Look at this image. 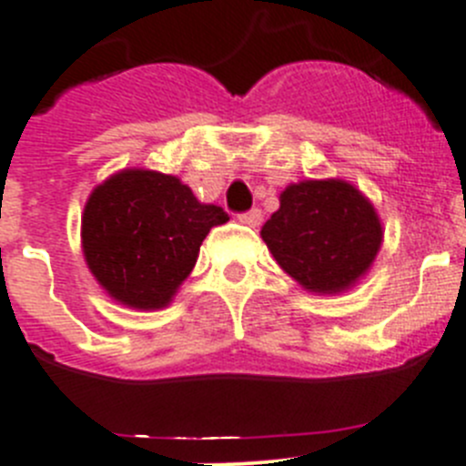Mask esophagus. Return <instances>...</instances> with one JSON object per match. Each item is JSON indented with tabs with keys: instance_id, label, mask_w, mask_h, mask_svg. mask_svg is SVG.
<instances>
[{
	"instance_id": "esophagus-1",
	"label": "esophagus",
	"mask_w": 466,
	"mask_h": 466,
	"mask_svg": "<svg viewBox=\"0 0 466 466\" xmlns=\"http://www.w3.org/2000/svg\"><path fill=\"white\" fill-rule=\"evenodd\" d=\"M238 223L248 225V228H258V225L262 223V211H259V208H250V211L238 216Z\"/></svg>"
}]
</instances>
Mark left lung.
<instances>
[{"label":"left lung","instance_id":"1","mask_svg":"<svg viewBox=\"0 0 466 466\" xmlns=\"http://www.w3.org/2000/svg\"><path fill=\"white\" fill-rule=\"evenodd\" d=\"M259 234L280 269L313 295L350 290L383 243L374 204L341 178L290 183Z\"/></svg>","mask_w":466,"mask_h":466}]
</instances>
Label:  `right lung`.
Segmentation results:
<instances>
[{
    "label": "right lung",
    "instance_id": "right-lung-1",
    "mask_svg": "<svg viewBox=\"0 0 466 466\" xmlns=\"http://www.w3.org/2000/svg\"><path fill=\"white\" fill-rule=\"evenodd\" d=\"M229 216L171 174L123 169L87 197L81 246L106 295L137 311L165 309L190 276L199 246Z\"/></svg>",
    "mask_w": 466,
    "mask_h": 466
}]
</instances>
